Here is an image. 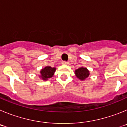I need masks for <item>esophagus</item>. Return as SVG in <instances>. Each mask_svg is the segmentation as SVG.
<instances>
[{
    "instance_id": "1",
    "label": "esophagus",
    "mask_w": 127,
    "mask_h": 127,
    "mask_svg": "<svg viewBox=\"0 0 127 127\" xmlns=\"http://www.w3.org/2000/svg\"><path fill=\"white\" fill-rule=\"evenodd\" d=\"M62 64L63 65H68L69 64V62H66V61H63Z\"/></svg>"
}]
</instances>
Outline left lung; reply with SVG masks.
<instances>
[{"mask_svg": "<svg viewBox=\"0 0 127 127\" xmlns=\"http://www.w3.org/2000/svg\"><path fill=\"white\" fill-rule=\"evenodd\" d=\"M74 73L77 79L84 81L90 76V71L86 67H81L79 69L75 70Z\"/></svg>", "mask_w": 127, "mask_h": 127, "instance_id": "left-lung-1", "label": "left lung"}]
</instances>
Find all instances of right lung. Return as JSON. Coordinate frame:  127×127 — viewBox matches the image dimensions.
Returning a JSON list of instances; mask_svg holds the SVG:
<instances>
[{
  "label": "right lung",
  "instance_id": "add662e5",
  "mask_svg": "<svg viewBox=\"0 0 127 127\" xmlns=\"http://www.w3.org/2000/svg\"><path fill=\"white\" fill-rule=\"evenodd\" d=\"M56 71L55 67H51L50 66H46L42 69L39 74V78L43 81H47L53 76Z\"/></svg>",
  "mask_w": 127,
  "mask_h": 127
}]
</instances>
